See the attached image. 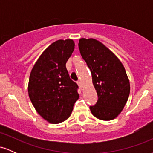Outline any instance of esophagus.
Here are the masks:
<instances>
[{
  "label": "esophagus",
  "mask_w": 153,
  "mask_h": 153,
  "mask_svg": "<svg viewBox=\"0 0 153 153\" xmlns=\"http://www.w3.org/2000/svg\"><path fill=\"white\" fill-rule=\"evenodd\" d=\"M78 85L79 88H80L81 89V90H82V88H82V82L79 80V81L78 82Z\"/></svg>",
  "instance_id": "1"
}]
</instances>
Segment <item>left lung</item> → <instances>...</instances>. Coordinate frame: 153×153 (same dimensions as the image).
<instances>
[{"instance_id":"8db88e82","label":"left lung","mask_w":153,"mask_h":153,"mask_svg":"<svg viewBox=\"0 0 153 153\" xmlns=\"http://www.w3.org/2000/svg\"><path fill=\"white\" fill-rule=\"evenodd\" d=\"M79 50L92 75L98 95L95 106H90L97 119L109 121L120 114L130 92L125 68L118 57L103 44L95 39L81 38Z\"/></svg>"}]
</instances>
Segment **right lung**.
Returning a JSON list of instances; mask_svg holds the SVG:
<instances>
[{"label": "right lung", "mask_w": 153, "mask_h": 153, "mask_svg": "<svg viewBox=\"0 0 153 153\" xmlns=\"http://www.w3.org/2000/svg\"><path fill=\"white\" fill-rule=\"evenodd\" d=\"M75 49L73 39H59L42 52L31 70L28 93L33 106L51 124L71 116L79 99L78 85L71 80L66 62Z\"/></svg>", "instance_id": "obj_1"}]
</instances>
